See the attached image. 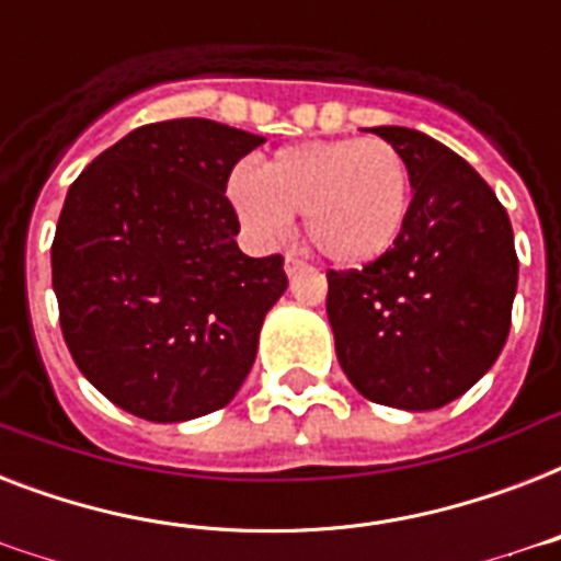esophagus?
Masks as SVG:
<instances>
[{"instance_id":"esophagus-1","label":"esophagus","mask_w":561,"mask_h":561,"mask_svg":"<svg viewBox=\"0 0 561 561\" xmlns=\"http://www.w3.org/2000/svg\"><path fill=\"white\" fill-rule=\"evenodd\" d=\"M306 267H308V264L302 262V259H297V255H294V253H290L288 259H285V273H288V276H297V273L306 271Z\"/></svg>"}]
</instances>
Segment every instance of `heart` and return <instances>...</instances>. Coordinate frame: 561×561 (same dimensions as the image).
I'll return each instance as SVG.
<instances>
[{"instance_id":"1","label":"heart","mask_w":561,"mask_h":561,"mask_svg":"<svg viewBox=\"0 0 561 561\" xmlns=\"http://www.w3.org/2000/svg\"><path fill=\"white\" fill-rule=\"evenodd\" d=\"M227 197L244 229L279 244L306 215L311 244L341 267H364L401 238L413 203V178L399 148L383 139H329L282 148L262 174L236 169Z\"/></svg>"}]
</instances>
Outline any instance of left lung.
<instances>
[{"instance_id": "obj_1", "label": "left lung", "mask_w": 561, "mask_h": 561, "mask_svg": "<svg viewBox=\"0 0 561 561\" xmlns=\"http://www.w3.org/2000/svg\"><path fill=\"white\" fill-rule=\"evenodd\" d=\"M408 160L413 203L390 253L329 271V323L343 373L375 404L436 410L474 387L504 350L518 288L510 215L451 148L410 127H373Z\"/></svg>"}]
</instances>
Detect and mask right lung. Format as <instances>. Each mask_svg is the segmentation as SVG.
I'll list each match as a JSON object with an SVG mask.
<instances>
[{
  "instance_id": "add662e5",
  "label": "right lung",
  "mask_w": 561,
  "mask_h": 561,
  "mask_svg": "<svg viewBox=\"0 0 561 561\" xmlns=\"http://www.w3.org/2000/svg\"><path fill=\"white\" fill-rule=\"evenodd\" d=\"M262 142L211 118H171L130 130L69 186L51 244L64 341L87 381L134 416H206L253 367L288 276L282 255L238 250L224 192Z\"/></svg>"
}]
</instances>
